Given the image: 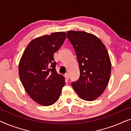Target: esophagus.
Segmentation results:
<instances>
[{"mask_svg": "<svg viewBox=\"0 0 131 131\" xmlns=\"http://www.w3.org/2000/svg\"><path fill=\"white\" fill-rule=\"evenodd\" d=\"M64 76H65V78L66 79H69V73H66L65 74H64Z\"/></svg>", "mask_w": 131, "mask_h": 131, "instance_id": "34e87169", "label": "esophagus"}]
</instances>
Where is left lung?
I'll use <instances>...</instances> for the list:
<instances>
[{
	"instance_id": "left-lung-1",
	"label": "left lung",
	"mask_w": 131,
	"mask_h": 131,
	"mask_svg": "<svg viewBox=\"0 0 131 131\" xmlns=\"http://www.w3.org/2000/svg\"><path fill=\"white\" fill-rule=\"evenodd\" d=\"M67 37L73 46L80 70L79 79L71 83L79 96L93 101L106 88L112 64L106 48L92 34L82 31H68Z\"/></svg>"
}]
</instances>
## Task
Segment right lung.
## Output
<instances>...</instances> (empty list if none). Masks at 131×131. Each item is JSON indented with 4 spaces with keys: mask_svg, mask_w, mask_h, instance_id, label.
I'll use <instances>...</instances> for the list:
<instances>
[{
    "mask_svg": "<svg viewBox=\"0 0 131 131\" xmlns=\"http://www.w3.org/2000/svg\"><path fill=\"white\" fill-rule=\"evenodd\" d=\"M65 32H55L31 40L21 57L18 72L25 90L34 101L48 106L59 99L65 79L57 73L53 53L65 40Z\"/></svg>",
    "mask_w": 131,
    "mask_h": 131,
    "instance_id": "right-lung-1",
    "label": "right lung"
}]
</instances>
